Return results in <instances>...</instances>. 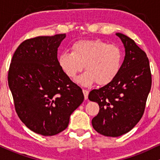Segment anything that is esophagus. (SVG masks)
<instances>
[{
    "mask_svg": "<svg viewBox=\"0 0 160 160\" xmlns=\"http://www.w3.org/2000/svg\"><path fill=\"white\" fill-rule=\"evenodd\" d=\"M82 92H83L84 98H85V99H87L88 95H89V91L86 90V89H82Z\"/></svg>",
    "mask_w": 160,
    "mask_h": 160,
    "instance_id": "34e87169",
    "label": "esophagus"
}]
</instances>
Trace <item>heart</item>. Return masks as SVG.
Instances as JSON below:
<instances>
[{"label":"heart","instance_id":"heart-1","mask_svg":"<svg viewBox=\"0 0 160 160\" xmlns=\"http://www.w3.org/2000/svg\"><path fill=\"white\" fill-rule=\"evenodd\" d=\"M59 65L66 75L74 79L85 65L86 72L78 79L83 86L96 82L105 86L120 73L123 62V52L119 46L109 44L101 40H82L75 42L71 52H63Z\"/></svg>","mask_w":160,"mask_h":160}]
</instances>
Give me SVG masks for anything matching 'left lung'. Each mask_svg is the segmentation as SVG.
Instances as JSON below:
<instances>
[{
	"mask_svg": "<svg viewBox=\"0 0 160 160\" xmlns=\"http://www.w3.org/2000/svg\"><path fill=\"white\" fill-rule=\"evenodd\" d=\"M126 51L117 77L98 89L89 99L99 105L98 115L92 120L97 132L118 137L135 127L142 117L152 84L149 60L146 53L128 37L117 33Z\"/></svg>",
	"mask_w": 160,
	"mask_h": 160,
	"instance_id": "obj_1",
	"label": "left lung"
}]
</instances>
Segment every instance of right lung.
Returning a JSON list of instances; mask_svg holds the SVG:
<instances>
[{
    "instance_id": "add662e5",
    "label": "right lung",
    "mask_w": 160,
    "mask_h": 160,
    "mask_svg": "<svg viewBox=\"0 0 160 160\" xmlns=\"http://www.w3.org/2000/svg\"><path fill=\"white\" fill-rule=\"evenodd\" d=\"M65 34L25 40L14 52L8 85L18 117L44 136L64 131L70 116L84 100L81 88L62 69L57 51Z\"/></svg>"
}]
</instances>
